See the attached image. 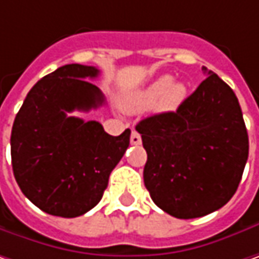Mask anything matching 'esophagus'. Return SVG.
Returning <instances> with one entry per match:
<instances>
[{
    "instance_id": "1",
    "label": "esophagus",
    "mask_w": 259,
    "mask_h": 259,
    "mask_svg": "<svg viewBox=\"0 0 259 259\" xmlns=\"http://www.w3.org/2000/svg\"><path fill=\"white\" fill-rule=\"evenodd\" d=\"M130 143H132V145H135V146H136V145H141L142 143L141 135H139L136 130H133V132H132V136H130Z\"/></svg>"
}]
</instances>
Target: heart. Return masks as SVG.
<instances>
[{"instance_id":"b5f03b06","label":"heart","mask_w":259,"mask_h":259,"mask_svg":"<svg viewBox=\"0 0 259 259\" xmlns=\"http://www.w3.org/2000/svg\"><path fill=\"white\" fill-rule=\"evenodd\" d=\"M187 94L186 85L174 82L171 75H162L148 85L136 98L139 107H153L159 103L163 111H174L184 101Z\"/></svg>"}]
</instances>
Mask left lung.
Listing matches in <instances>:
<instances>
[{
  "instance_id": "obj_1",
  "label": "left lung",
  "mask_w": 259,
  "mask_h": 259,
  "mask_svg": "<svg viewBox=\"0 0 259 259\" xmlns=\"http://www.w3.org/2000/svg\"><path fill=\"white\" fill-rule=\"evenodd\" d=\"M177 111L143 118L148 161L143 181L153 203L178 219H194L223 207L236 193L249 141L239 101L216 73Z\"/></svg>"
}]
</instances>
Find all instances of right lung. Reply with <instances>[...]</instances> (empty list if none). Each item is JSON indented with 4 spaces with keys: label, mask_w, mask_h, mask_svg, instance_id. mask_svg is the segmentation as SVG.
I'll use <instances>...</instances> for the list:
<instances>
[{
    "label": "right lung",
    "mask_w": 259,
    "mask_h": 259,
    "mask_svg": "<svg viewBox=\"0 0 259 259\" xmlns=\"http://www.w3.org/2000/svg\"><path fill=\"white\" fill-rule=\"evenodd\" d=\"M94 66L71 63L43 76L16 116L11 163L20 190L45 213L76 218L98 204L108 177L130 143V130L111 136L103 126L69 116L106 103Z\"/></svg>",
    "instance_id": "obj_1"
}]
</instances>
